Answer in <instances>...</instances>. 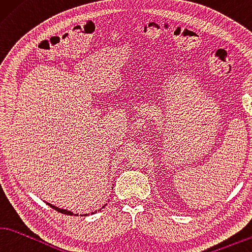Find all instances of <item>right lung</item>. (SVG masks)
I'll return each instance as SVG.
<instances>
[{
  "label": "right lung",
  "mask_w": 252,
  "mask_h": 252,
  "mask_svg": "<svg viewBox=\"0 0 252 252\" xmlns=\"http://www.w3.org/2000/svg\"><path fill=\"white\" fill-rule=\"evenodd\" d=\"M46 204L50 206V207H52L53 209H55V210H57V211H60V213H62V214H65V215H68V216H78L77 214H73L72 211H69V210H66V209H62V208H59V207H56V206H54V205H51L50 202H46ZM107 205V204H105V205H103L101 206V208L100 209H98V210H95V211H93V213H91V215H93V214H96V213H98V211H100L101 209L103 208H105V206ZM88 214H84V215H81V216H87Z\"/></svg>",
  "instance_id": "obj_1"
}]
</instances>
